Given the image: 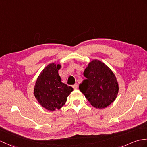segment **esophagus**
I'll return each instance as SVG.
<instances>
[{"instance_id":"esophagus-1","label":"esophagus","mask_w":147,"mask_h":147,"mask_svg":"<svg viewBox=\"0 0 147 147\" xmlns=\"http://www.w3.org/2000/svg\"><path fill=\"white\" fill-rule=\"evenodd\" d=\"M78 84H74L73 86V88L74 90H77V88H78Z\"/></svg>"}]
</instances>
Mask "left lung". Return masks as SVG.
Here are the masks:
<instances>
[{
	"label": "left lung",
	"instance_id": "8db88e82",
	"mask_svg": "<svg viewBox=\"0 0 147 147\" xmlns=\"http://www.w3.org/2000/svg\"><path fill=\"white\" fill-rule=\"evenodd\" d=\"M83 74L86 79L80 84V90L89 103L98 109L111 105L117 98L118 83L110 67L94 59L88 64Z\"/></svg>",
	"mask_w": 147,
	"mask_h": 147
}]
</instances>
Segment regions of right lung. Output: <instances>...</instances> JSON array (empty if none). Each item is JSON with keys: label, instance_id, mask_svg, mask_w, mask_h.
<instances>
[{"label": "right lung", "instance_id": "add662e5", "mask_svg": "<svg viewBox=\"0 0 147 147\" xmlns=\"http://www.w3.org/2000/svg\"><path fill=\"white\" fill-rule=\"evenodd\" d=\"M60 68V64H48L37 78L34 88V94L37 101L49 111L59 110L73 91L72 87L61 82L58 74Z\"/></svg>", "mask_w": 147, "mask_h": 147}]
</instances>
